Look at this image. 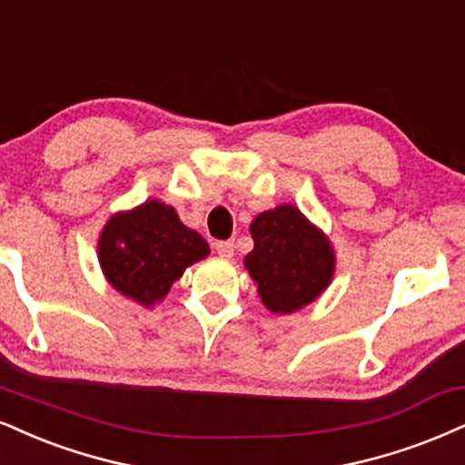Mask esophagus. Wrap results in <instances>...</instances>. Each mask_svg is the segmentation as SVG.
<instances>
[{"mask_svg": "<svg viewBox=\"0 0 465 465\" xmlns=\"http://www.w3.org/2000/svg\"><path fill=\"white\" fill-rule=\"evenodd\" d=\"M214 249H216L218 255L227 257V260L233 255V242H232V240H218V242H214Z\"/></svg>", "mask_w": 465, "mask_h": 465, "instance_id": "1", "label": "esophagus"}]
</instances>
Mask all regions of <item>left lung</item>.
<instances>
[{"label": "left lung", "instance_id": "1", "mask_svg": "<svg viewBox=\"0 0 465 465\" xmlns=\"http://www.w3.org/2000/svg\"><path fill=\"white\" fill-rule=\"evenodd\" d=\"M255 247L244 257L257 292L272 314H292L331 283L335 253L329 238L294 205L262 212L251 223Z\"/></svg>", "mask_w": 465, "mask_h": 465}]
</instances>
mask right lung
Instances as JSON below:
<instances>
[{
	"label": "right lung",
	"mask_w": 465,
	"mask_h": 465,
	"mask_svg": "<svg viewBox=\"0 0 465 465\" xmlns=\"http://www.w3.org/2000/svg\"><path fill=\"white\" fill-rule=\"evenodd\" d=\"M97 249L110 286L144 307L164 299L183 271L210 253L208 242L179 221L175 208L158 199L112 216Z\"/></svg>",
	"instance_id": "add662e5"
}]
</instances>
